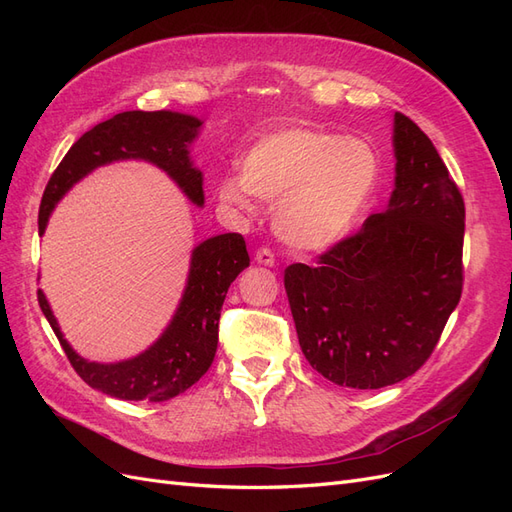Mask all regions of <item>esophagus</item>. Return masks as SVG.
<instances>
[{
  "label": "esophagus",
  "instance_id": "34e87169",
  "mask_svg": "<svg viewBox=\"0 0 512 512\" xmlns=\"http://www.w3.org/2000/svg\"><path fill=\"white\" fill-rule=\"evenodd\" d=\"M254 260L258 262V265H265V267H273L275 265V254L269 250V247H260V250L256 252Z\"/></svg>",
  "mask_w": 512,
  "mask_h": 512
}]
</instances>
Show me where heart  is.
Here are the masks:
<instances>
[{"instance_id":"1","label":"heart","mask_w":512,"mask_h":512,"mask_svg":"<svg viewBox=\"0 0 512 512\" xmlns=\"http://www.w3.org/2000/svg\"><path fill=\"white\" fill-rule=\"evenodd\" d=\"M380 177V153L367 138L286 128L250 147L241 175L220 181L218 198L241 211L254 209V196L275 205L277 235L297 250L318 252L359 222Z\"/></svg>"}]
</instances>
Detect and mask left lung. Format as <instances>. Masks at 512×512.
<instances>
[{
  "mask_svg": "<svg viewBox=\"0 0 512 512\" xmlns=\"http://www.w3.org/2000/svg\"><path fill=\"white\" fill-rule=\"evenodd\" d=\"M389 207L284 273L299 344L318 374L348 389L412 376L436 348L463 288L466 207L427 134L395 113Z\"/></svg>",
  "mask_w": 512,
  "mask_h": 512,
  "instance_id": "8db88e82",
  "label": "left lung"
}]
</instances>
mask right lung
<instances>
[{
  "label": "right lung",
  "instance_id": "1",
  "mask_svg": "<svg viewBox=\"0 0 512 512\" xmlns=\"http://www.w3.org/2000/svg\"><path fill=\"white\" fill-rule=\"evenodd\" d=\"M200 126L203 121L198 117L173 111H126L98 123L70 147L46 183L38 213L40 235H44L61 196L76 181L98 166L119 160L156 164L196 207H203V173L190 160L188 149ZM245 267H250V256L239 232H226L196 245L188 284L166 331L145 352L119 363H96L76 354L61 333L42 290H38V303L70 365L91 389L128 401H166L188 391L207 374L218 350L226 292Z\"/></svg>",
  "mask_w": 512,
  "mask_h": 512
}]
</instances>
